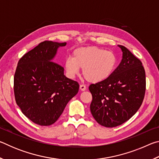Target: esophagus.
I'll list each match as a JSON object with an SVG mask.
<instances>
[{"label": "esophagus", "mask_w": 159, "mask_h": 159, "mask_svg": "<svg viewBox=\"0 0 159 159\" xmlns=\"http://www.w3.org/2000/svg\"><path fill=\"white\" fill-rule=\"evenodd\" d=\"M80 90L82 91H84L86 90V86L84 84H81L80 85Z\"/></svg>", "instance_id": "1"}]
</instances>
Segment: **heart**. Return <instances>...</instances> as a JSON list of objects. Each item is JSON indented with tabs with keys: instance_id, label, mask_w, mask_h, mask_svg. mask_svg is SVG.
I'll list each match as a JSON object with an SVG mask.
<instances>
[{
	"instance_id": "b5f03b06",
	"label": "heart",
	"mask_w": 159,
	"mask_h": 159,
	"mask_svg": "<svg viewBox=\"0 0 159 159\" xmlns=\"http://www.w3.org/2000/svg\"><path fill=\"white\" fill-rule=\"evenodd\" d=\"M117 59L110 50L97 46L77 48L72 52V57L65 60L64 66L69 77L74 78L83 69V75L88 82L104 81L111 76L116 69Z\"/></svg>"
}]
</instances>
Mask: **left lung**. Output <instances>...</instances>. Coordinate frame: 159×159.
<instances>
[{
    "label": "left lung",
    "mask_w": 159,
    "mask_h": 159,
    "mask_svg": "<svg viewBox=\"0 0 159 159\" xmlns=\"http://www.w3.org/2000/svg\"><path fill=\"white\" fill-rule=\"evenodd\" d=\"M122 60L104 81L91 84L90 111L99 124L114 128L127 121L141 107L146 90L142 61L123 45Z\"/></svg>",
    "instance_id": "8db88e82"
}]
</instances>
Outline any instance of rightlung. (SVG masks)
Segmentation results:
<instances>
[{
	"label": "right lung",
	"mask_w": 159,
	"mask_h": 159,
	"mask_svg": "<svg viewBox=\"0 0 159 159\" xmlns=\"http://www.w3.org/2000/svg\"><path fill=\"white\" fill-rule=\"evenodd\" d=\"M66 43L45 41L19 60L14 76L16 103L29 119L48 126L57 121L69 101L79 92L77 81L64 75V67L52 61Z\"/></svg>",
	"instance_id": "add662e5"
}]
</instances>
